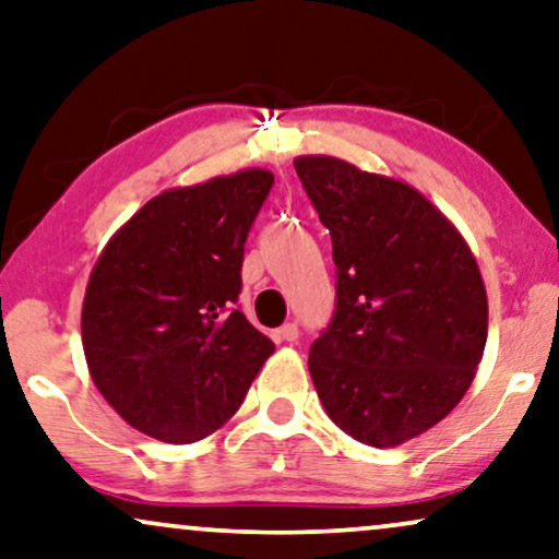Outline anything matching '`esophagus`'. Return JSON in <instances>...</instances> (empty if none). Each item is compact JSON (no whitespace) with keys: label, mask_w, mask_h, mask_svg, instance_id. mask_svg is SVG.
<instances>
[{"label":"esophagus","mask_w":559,"mask_h":559,"mask_svg":"<svg viewBox=\"0 0 559 559\" xmlns=\"http://www.w3.org/2000/svg\"><path fill=\"white\" fill-rule=\"evenodd\" d=\"M297 336H300V329H297V323H285L280 331H274V338H277V342L293 344V342H297Z\"/></svg>","instance_id":"1"}]
</instances>
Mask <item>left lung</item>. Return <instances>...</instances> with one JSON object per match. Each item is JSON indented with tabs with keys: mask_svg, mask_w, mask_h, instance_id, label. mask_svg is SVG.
I'll use <instances>...</instances> for the list:
<instances>
[{
	"mask_svg": "<svg viewBox=\"0 0 559 559\" xmlns=\"http://www.w3.org/2000/svg\"><path fill=\"white\" fill-rule=\"evenodd\" d=\"M295 171L336 264V308L308 354L318 397L361 444H403L473 382L488 338L480 270L413 187L331 156L295 158Z\"/></svg>",
	"mask_w": 559,
	"mask_h": 559,
	"instance_id": "left-lung-1",
	"label": "left lung"
}]
</instances>
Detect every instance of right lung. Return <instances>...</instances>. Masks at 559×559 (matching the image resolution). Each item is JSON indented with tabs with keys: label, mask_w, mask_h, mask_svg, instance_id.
Listing matches in <instances>:
<instances>
[{
	"label": "right lung",
	"mask_w": 559,
	"mask_h": 559,
	"mask_svg": "<svg viewBox=\"0 0 559 559\" xmlns=\"http://www.w3.org/2000/svg\"><path fill=\"white\" fill-rule=\"evenodd\" d=\"M274 177L246 169L162 192L105 246L86 285L94 385L133 429L190 444L243 403L272 338L246 321L243 243Z\"/></svg>",
	"instance_id": "right-lung-1"
}]
</instances>
